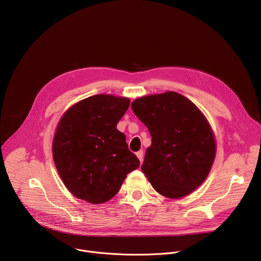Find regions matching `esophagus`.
<instances>
[{
  "instance_id": "34e87169",
  "label": "esophagus",
  "mask_w": 261,
  "mask_h": 261,
  "mask_svg": "<svg viewBox=\"0 0 261 261\" xmlns=\"http://www.w3.org/2000/svg\"><path fill=\"white\" fill-rule=\"evenodd\" d=\"M136 156H137V158L139 159V161L142 162V160H143V151H138V152L136 153Z\"/></svg>"
}]
</instances>
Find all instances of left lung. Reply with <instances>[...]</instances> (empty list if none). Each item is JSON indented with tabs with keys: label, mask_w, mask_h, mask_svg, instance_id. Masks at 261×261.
I'll return each mask as SVG.
<instances>
[{
	"label": "left lung",
	"mask_w": 261,
	"mask_h": 261,
	"mask_svg": "<svg viewBox=\"0 0 261 261\" xmlns=\"http://www.w3.org/2000/svg\"><path fill=\"white\" fill-rule=\"evenodd\" d=\"M131 108L152 136L141 170L153 188L174 199L197 189L216 156L215 135L200 109L175 92L137 98Z\"/></svg>",
	"instance_id": "8db88e82"
}]
</instances>
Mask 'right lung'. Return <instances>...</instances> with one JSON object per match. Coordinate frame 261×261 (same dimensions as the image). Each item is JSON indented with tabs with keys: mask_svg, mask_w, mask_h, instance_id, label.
Returning a JSON list of instances; mask_svg holds the SVG:
<instances>
[{
	"mask_svg": "<svg viewBox=\"0 0 261 261\" xmlns=\"http://www.w3.org/2000/svg\"><path fill=\"white\" fill-rule=\"evenodd\" d=\"M130 99L99 94L72 105L61 118L53 157L66 188L75 197L100 204L113 198L127 174L139 167L117 125Z\"/></svg>",
	"mask_w": 261,
	"mask_h": 261,
	"instance_id": "add662e5",
	"label": "right lung"
}]
</instances>
